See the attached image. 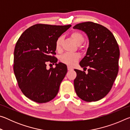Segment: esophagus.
I'll return each instance as SVG.
<instances>
[{"label": "esophagus", "mask_w": 130, "mask_h": 130, "mask_svg": "<svg viewBox=\"0 0 130 130\" xmlns=\"http://www.w3.org/2000/svg\"><path fill=\"white\" fill-rule=\"evenodd\" d=\"M68 70H73V68L68 66Z\"/></svg>", "instance_id": "34e87169"}]
</instances>
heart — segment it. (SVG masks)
<instances>
[{
  "instance_id": "b5f03b06",
  "label": "heart",
  "mask_w": 130,
  "mask_h": 130,
  "mask_svg": "<svg viewBox=\"0 0 130 130\" xmlns=\"http://www.w3.org/2000/svg\"><path fill=\"white\" fill-rule=\"evenodd\" d=\"M70 37L73 39V41L77 44L81 45L85 40L84 37L81 32L78 31H74L70 34ZM62 37H59L57 39L56 42V49L57 51H61L62 48ZM80 58V55L78 53H65L62 55L60 57V60L62 63L69 66H74Z\"/></svg>"
}]
</instances>
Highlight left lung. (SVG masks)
Returning a JSON list of instances; mask_svg holds the SVG:
<instances>
[{
  "label": "left lung",
  "mask_w": 130,
  "mask_h": 130,
  "mask_svg": "<svg viewBox=\"0 0 130 130\" xmlns=\"http://www.w3.org/2000/svg\"><path fill=\"white\" fill-rule=\"evenodd\" d=\"M73 28L83 31L89 39L86 56L80 65L88 72L74 69V86L77 96L87 102H96L109 93L119 71V47L113 34L92 22L78 23Z\"/></svg>",
  "instance_id": "left-lung-1"
}]
</instances>
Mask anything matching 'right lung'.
<instances>
[{
    "label": "right lung",
    "instance_id": "add662e5",
    "mask_svg": "<svg viewBox=\"0 0 130 130\" xmlns=\"http://www.w3.org/2000/svg\"><path fill=\"white\" fill-rule=\"evenodd\" d=\"M71 25L36 24L24 31L14 53V72L19 88L25 96L38 103L55 98L67 73L64 63H57L56 42ZM51 62L55 68H46Z\"/></svg>",
    "mask_w": 130,
    "mask_h": 130
}]
</instances>
